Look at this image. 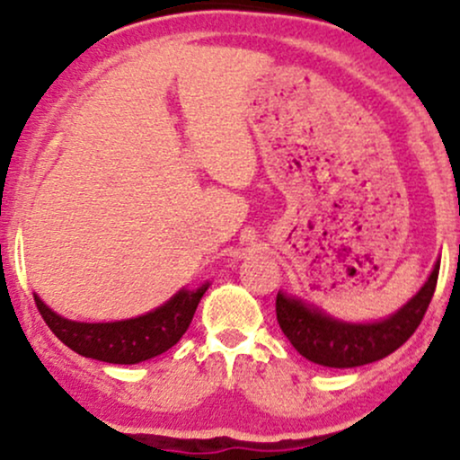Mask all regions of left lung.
<instances>
[{
	"instance_id": "8db88e82",
	"label": "left lung",
	"mask_w": 460,
	"mask_h": 460,
	"mask_svg": "<svg viewBox=\"0 0 460 460\" xmlns=\"http://www.w3.org/2000/svg\"><path fill=\"white\" fill-rule=\"evenodd\" d=\"M439 277V261L429 281L402 309L372 324H350L307 307L298 298L277 294V320L289 344L309 361L324 367H358L398 350L424 320Z\"/></svg>"
}]
</instances>
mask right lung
Segmentation results:
<instances>
[{"label":"right lung","instance_id":"1","mask_svg":"<svg viewBox=\"0 0 460 460\" xmlns=\"http://www.w3.org/2000/svg\"><path fill=\"white\" fill-rule=\"evenodd\" d=\"M208 285L197 292L181 289L168 303L146 315L120 322H73L51 311L34 294V303L51 332L77 355L105 363L134 366L172 348L188 331Z\"/></svg>","mask_w":460,"mask_h":460}]
</instances>
